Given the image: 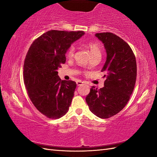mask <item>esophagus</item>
I'll return each mask as SVG.
<instances>
[{
  "label": "esophagus",
  "mask_w": 157,
  "mask_h": 157,
  "mask_svg": "<svg viewBox=\"0 0 157 157\" xmlns=\"http://www.w3.org/2000/svg\"><path fill=\"white\" fill-rule=\"evenodd\" d=\"M82 84H83V82H82V81L77 82V85H78V86H80V85H82Z\"/></svg>",
  "instance_id": "34e87169"
}]
</instances>
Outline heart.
<instances>
[{
    "label": "heart",
    "mask_w": 157,
    "mask_h": 157,
    "mask_svg": "<svg viewBox=\"0 0 157 157\" xmlns=\"http://www.w3.org/2000/svg\"><path fill=\"white\" fill-rule=\"evenodd\" d=\"M86 47L88 48L89 50L90 55H91V57H94V56H96V55H99V56H101V50L99 46V45H98L97 44L95 43H88L86 44ZM74 52H75V47L73 46H71L68 48V49L67 50V51L66 52V56L68 58H71L73 57Z\"/></svg>",
    "instance_id": "b5f03b06"
}]
</instances>
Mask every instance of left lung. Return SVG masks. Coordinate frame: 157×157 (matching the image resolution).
Returning a JSON list of instances; mask_svg holds the SVG:
<instances>
[{"mask_svg": "<svg viewBox=\"0 0 157 157\" xmlns=\"http://www.w3.org/2000/svg\"><path fill=\"white\" fill-rule=\"evenodd\" d=\"M104 44L107 59L102 72L103 88L92 86L86 97L89 109L101 118H109L125 107L134 89L137 68L135 55L128 44L111 33H96Z\"/></svg>", "mask_w": 157, "mask_h": 157, "instance_id": "1", "label": "left lung"}]
</instances>
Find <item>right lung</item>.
Returning a JSON list of instances; mask_svg holds the SVG:
<instances>
[{
  "label": "right lung",
  "mask_w": 157,
  "mask_h": 157,
  "mask_svg": "<svg viewBox=\"0 0 157 157\" xmlns=\"http://www.w3.org/2000/svg\"><path fill=\"white\" fill-rule=\"evenodd\" d=\"M83 31L50 30L31 44L23 65V79L28 96L44 116L59 118L68 112L76 82L62 80L57 70L66 62L65 54Z\"/></svg>",
  "instance_id": "add662e5"
}]
</instances>
